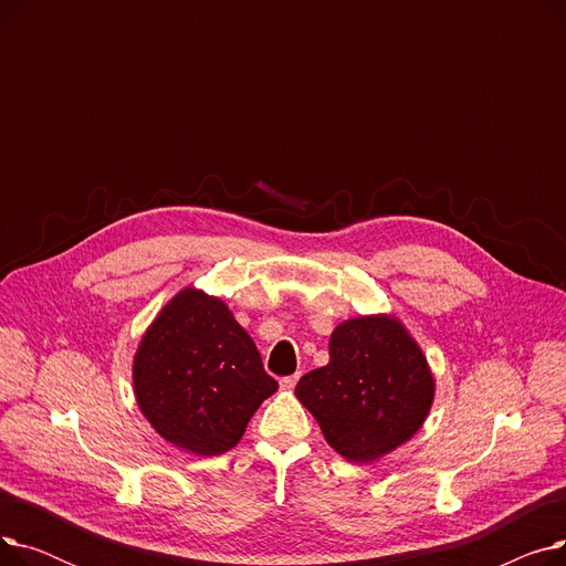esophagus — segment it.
Segmentation results:
<instances>
[{
	"mask_svg": "<svg viewBox=\"0 0 566 566\" xmlns=\"http://www.w3.org/2000/svg\"><path fill=\"white\" fill-rule=\"evenodd\" d=\"M298 378H301L298 374H293V376H284V378L280 380V388H282V390H289V392H291V390L295 388V382H298Z\"/></svg>",
	"mask_w": 566,
	"mask_h": 566,
	"instance_id": "1",
	"label": "esophagus"
}]
</instances>
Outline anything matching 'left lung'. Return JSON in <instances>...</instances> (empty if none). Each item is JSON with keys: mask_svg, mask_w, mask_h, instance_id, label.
I'll list each match as a JSON object with an SVG mask.
<instances>
[{"mask_svg": "<svg viewBox=\"0 0 566 566\" xmlns=\"http://www.w3.org/2000/svg\"><path fill=\"white\" fill-rule=\"evenodd\" d=\"M328 350L331 363L305 374L295 397L337 454L369 463L420 431L436 382L422 348L397 316L348 318L333 331Z\"/></svg>", "mask_w": 566, "mask_h": 566, "instance_id": "8db88e82", "label": "left lung"}]
</instances>
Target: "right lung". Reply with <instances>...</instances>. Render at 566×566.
<instances>
[{"mask_svg": "<svg viewBox=\"0 0 566 566\" xmlns=\"http://www.w3.org/2000/svg\"><path fill=\"white\" fill-rule=\"evenodd\" d=\"M133 382L144 418L167 442L197 457L235 448L256 408L277 390L229 307L192 286L148 325Z\"/></svg>", "mask_w": 566, "mask_h": 566, "instance_id": "1", "label": "right lung"}]
</instances>
